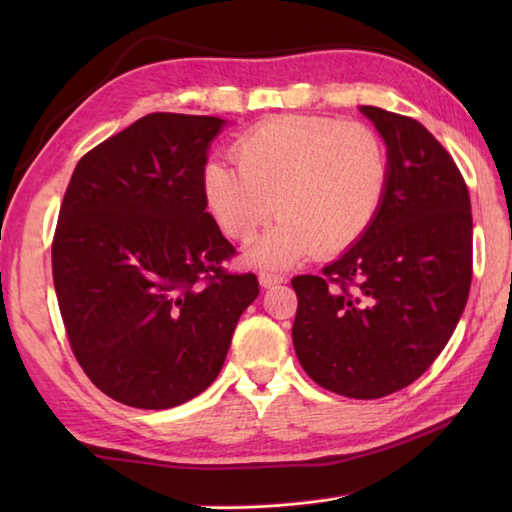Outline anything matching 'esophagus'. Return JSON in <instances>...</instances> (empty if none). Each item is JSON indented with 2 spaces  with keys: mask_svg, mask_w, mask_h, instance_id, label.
<instances>
[{
  "mask_svg": "<svg viewBox=\"0 0 512 512\" xmlns=\"http://www.w3.org/2000/svg\"><path fill=\"white\" fill-rule=\"evenodd\" d=\"M286 277L284 275H277V273H259V284L262 288H270V286H277V284H284Z\"/></svg>",
  "mask_w": 512,
  "mask_h": 512,
  "instance_id": "obj_1",
  "label": "esophagus"
}]
</instances>
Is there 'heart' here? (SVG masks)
<instances>
[{"label": "heart", "instance_id": "obj_1", "mask_svg": "<svg viewBox=\"0 0 512 512\" xmlns=\"http://www.w3.org/2000/svg\"><path fill=\"white\" fill-rule=\"evenodd\" d=\"M235 162L206 167L204 198L237 242H250L273 213L281 217L250 250L262 266L352 246L374 222L389 180L378 132L321 116H279L257 125L237 143Z\"/></svg>", "mask_w": 512, "mask_h": 512}]
</instances>
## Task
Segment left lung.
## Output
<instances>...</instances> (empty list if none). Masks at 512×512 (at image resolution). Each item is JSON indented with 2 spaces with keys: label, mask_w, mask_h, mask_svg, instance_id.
<instances>
[{
  "label": "left lung",
  "mask_w": 512,
  "mask_h": 512,
  "mask_svg": "<svg viewBox=\"0 0 512 512\" xmlns=\"http://www.w3.org/2000/svg\"><path fill=\"white\" fill-rule=\"evenodd\" d=\"M383 136V204L321 275L292 279V343L334 394L372 400L427 372L458 325L473 275L471 198L449 151L409 116L363 105Z\"/></svg>",
  "instance_id": "obj_1"
}]
</instances>
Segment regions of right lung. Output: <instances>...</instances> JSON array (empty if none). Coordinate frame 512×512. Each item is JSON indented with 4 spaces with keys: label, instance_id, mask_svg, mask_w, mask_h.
<instances>
[{
    "label": "right lung",
    "instance_id": "right-lung-1",
    "mask_svg": "<svg viewBox=\"0 0 512 512\" xmlns=\"http://www.w3.org/2000/svg\"><path fill=\"white\" fill-rule=\"evenodd\" d=\"M222 118L156 112L88 151L63 195L52 279L76 361L138 409L195 398L220 374L253 273L206 213L204 165Z\"/></svg>",
    "mask_w": 512,
    "mask_h": 512
}]
</instances>
